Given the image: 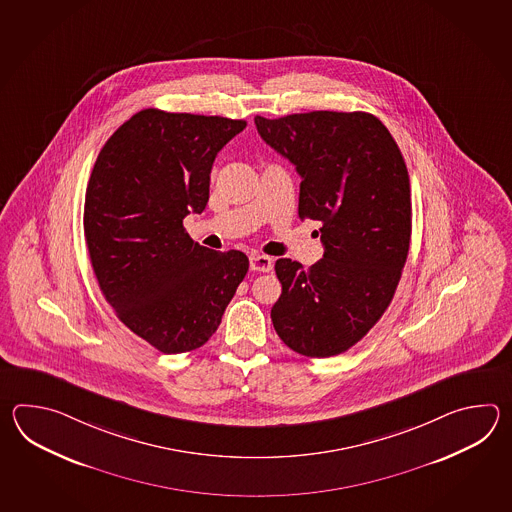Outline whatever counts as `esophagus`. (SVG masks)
Listing matches in <instances>:
<instances>
[{
  "mask_svg": "<svg viewBox=\"0 0 512 512\" xmlns=\"http://www.w3.org/2000/svg\"><path fill=\"white\" fill-rule=\"evenodd\" d=\"M251 269L256 272H269L272 269V258L265 254H251Z\"/></svg>",
  "mask_w": 512,
  "mask_h": 512,
  "instance_id": "1",
  "label": "esophagus"
}]
</instances>
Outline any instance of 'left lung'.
<instances>
[{"mask_svg":"<svg viewBox=\"0 0 512 512\" xmlns=\"http://www.w3.org/2000/svg\"><path fill=\"white\" fill-rule=\"evenodd\" d=\"M261 139L302 177L298 216L322 223L324 258H280L272 326L289 348L326 359L379 322L401 280L412 236L410 177L392 133L371 113L256 115Z\"/></svg>","mask_w":512,"mask_h":512,"instance_id":"obj_1","label":"left lung"}]
</instances>
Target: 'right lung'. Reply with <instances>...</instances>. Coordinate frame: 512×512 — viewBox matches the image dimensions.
Segmentation results:
<instances>
[{
  "instance_id": "right-lung-1",
  "label": "right lung",
  "mask_w": 512,
  "mask_h": 512,
  "mask_svg": "<svg viewBox=\"0 0 512 512\" xmlns=\"http://www.w3.org/2000/svg\"><path fill=\"white\" fill-rule=\"evenodd\" d=\"M245 120L135 113L100 150L84 234L98 287L120 322L163 353L201 348L249 271L240 251L201 247L183 219L208 203L219 150Z\"/></svg>"
}]
</instances>
